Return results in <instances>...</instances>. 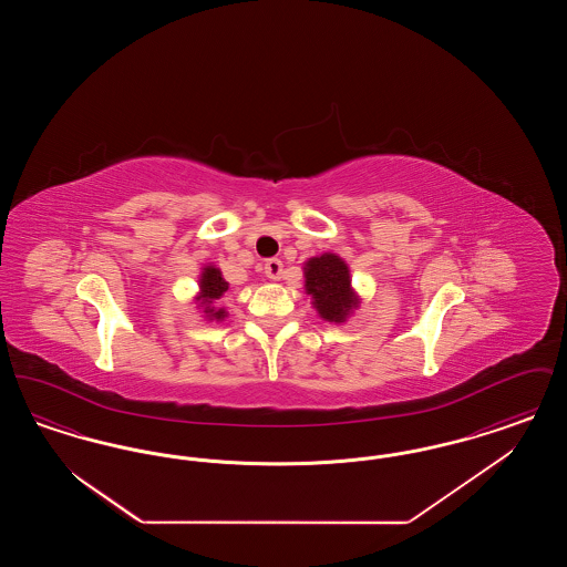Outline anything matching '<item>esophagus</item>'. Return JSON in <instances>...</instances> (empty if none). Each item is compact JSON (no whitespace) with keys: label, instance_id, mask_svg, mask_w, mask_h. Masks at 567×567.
Wrapping results in <instances>:
<instances>
[{"label":"esophagus","instance_id":"obj_1","mask_svg":"<svg viewBox=\"0 0 567 567\" xmlns=\"http://www.w3.org/2000/svg\"><path fill=\"white\" fill-rule=\"evenodd\" d=\"M264 270H266V276H268L270 280H278V278L282 276V261H280V259H268Z\"/></svg>","mask_w":567,"mask_h":567}]
</instances>
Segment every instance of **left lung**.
I'll list each match as a JSON object with an SVG mask.
<instances>
[{"instance_id":"left-lung-1","label":"left lung","mask_w":567,"mask_h":567,"mask_svg":"<svg viewBox=\"0 0 567 567\" xmlns=\"http://www.w3.org/2000/svg\"><path fill=\"white\" fill-rule=\"evenodd\" d=\"M306 291L315 299L319 315L333 323H342L357 306L351 274L338 255L324 252L306 264Z\"/></svg>"}]
</instances>
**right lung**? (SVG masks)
Masks as SVG:
<instances>
[{"instance_id":"add662e5","label":"right lung","mask_w":567,"mask_h":567,"mask_svg":"<svg viewBox=\"0 0 567 567\" xmlns=\"http://www.w3.org/2000/svg\"><path fill=\"white\" fill-rule=\"evenodd\" d=\"M199 287H202V299H204V303H213L215 299H218V297L227 291L225 278H223L220 271L213 268V266L204 268V274H202V278H199ZM206 312H210L215 319H223V317H225L223 310L213 312V308H208Z\"/></svg>"}]
</instances>
